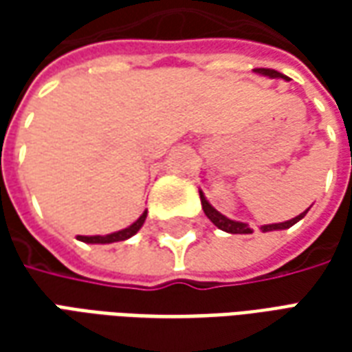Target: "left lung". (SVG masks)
<instances>
[{"instance_id":"left-lung-1","label":"left lung","mask_w":352,"mask_h":352,"mask_svg":"<svg viewBox=\"0 0 352 352\" xmlns=\"http://www.w3.org/2000/svg\"><path fill=\"white\" fill-rule=\"evenodd\" d=\"M256 73L260 75H265V77H270V79H285V75H280L279 72H275V69H265V67H258V69H254ZM199 199H201V207H204V213L207 214V219L213 222L214 226L222 232H228V234H252V230L249 228V224H245V222H239V221H232L228 217H224L222 213H219L217 209H214L209 201H207L206 194L199 190ZM309 209H305L303 213H300L298 217L294 219H290V221H285V222H279V224H264V226H260L262 232H273V230H287L290 226H294L296 222L302 221L305 213H307Z\"/></svg>"}]
</instances>
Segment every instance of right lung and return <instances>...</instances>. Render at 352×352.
I'll return each instance as SVG.
<instances>
[{
    "instance_id": "1",
    "label": "right lung",
    "mask_w": 352,
    "mask_h": 352,
    "mask_svg": "<svg viewBox=\"0 0 352 352\" xmlns=\"http://www.w3.org/2000/svg\"><path fill=\"white\" fill-rule=\"evenodd\" d=\"M146 219V211H143V214L139 217L138 221L130 224L128 228L118 230V232H113V234H107V236H77L79 241L82 243H96V245H105V243H116V241H124V239H130L131 236H135L141 226H143V222Z\"/></svg>"
}]
</instances>
